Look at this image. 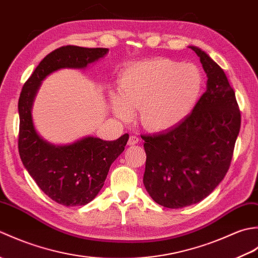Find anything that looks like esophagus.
Instances as JSON below:
<instances>
[{"mask_svg":"<svg viewBox=\"0 0 258 258\" xmlns=\"http://www.w3.org/2000/svg\"><path fill=\"white\" fill-rule=\"evenodd\" d=\"M139 141H140V139L138 138V136H136V135H131L127 143H128V145H135V144L139 143Z\"/></svg>","mask_w":258,"mask_h":258,"instance_id":"obj_1","label":"esophagus"}]
</instances>
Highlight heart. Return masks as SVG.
Segmentation results:
<instances>
[{"label":"heart","mask_w":258,"mask_h":258,"mask_svg":"<svg viewBox=\"0 0 258 258\" xmlns=\"http://www.w3.org/2000/svg\"><path fill=\"white\" fill-rule=\"evenodd\" d=\"M204 75L195 64L158 57L130 65L112 95L117 117L127 119L139 109L142 125L153 132L171 130L188 117L200 100Z\"/></svg>","instance_id":"b5f03b06"}]
</instances>
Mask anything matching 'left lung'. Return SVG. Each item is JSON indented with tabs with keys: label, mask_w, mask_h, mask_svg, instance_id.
Listing matches in <instances>:
<instances>
[{
	"label": "left lung",
	"mask_w": 258,
	"mask_h": 258,
	"mask_svg": "<svg viewBox=\"0 0 258 258\" xmlns=\"http://www.w3.org/2000/svg\"><path fill=\"white\" fill-rule=\"evenodd\" d=\"M207 87L182 123L164 133L142 135L146 153L143 183L157 204L182 208L204 200L222 182L240 128L233 87L220 65L201 48Z\"/></svg>",
	"instance_id": "left-lung-1"
}]
</instances>
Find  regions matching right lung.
<instances>
[{
  "instance_id": "right-lung-1",
  "label": "right lung",
  "mask_w": 258,
  "mask_h": 258,
  "mask_svg": "<svg viewBox=\"0 0 258 258\" xmlns=\"http://www.w3.org/2000/svg\"><path fill=\"white\" fill-rule=\"evenodd\" d=\"M107 48L61 46L42 59L27 80L19 98V153L38 187L65 206L85 205L95 199L111 164L125 149L128 134L116 141L85 138L65 146L48 144L36 133L32 104L41 82L59 69H84L107 53Z\"/></svg>"
}]
</instances>
